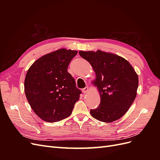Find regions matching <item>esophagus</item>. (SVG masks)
Instances as JSON below:
<instances>
[{"label":"esophagus","instance_id":"obj_1","mask_svg":"<svg viewBox=\"0 0 160 160\" xmlns=\"http://www.w3.org/2000/svg\"><path fill=\"white\" fill-rule=\"evenodd\" d=\"M88 91H89V88H88V87H85V88H83V93H84V94H85V93H88Z\"/></svg>","mask_w":160,"mask_h":160}]
</instances>
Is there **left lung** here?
<instances>
[{"instance_id": "obj_1", "label": "left lung", "mask_w": 160, "mask_h": 160, "mask_svg": "<svg viewBox=\"0 0 160 160\" xmlns=\"http://www.w3.org/2000/svg\"><path fill=\"white\" fill-rule=\"evenodd\" d=\"M79 52L93 67L96 75L94 85L101 96L99 105L90 110L91 115L100 122H115L125 114L135 99L137 73L127 60L113 53L100 50Z\"/></svg>"}]
</instances>
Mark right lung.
Segmentation results:
<instances>
[{
    "label": "right lung",
    "instance_id": "add662e5",
    "mask_svg": "<svg viewBox=\"0 0 160 160\" xmlns=\"http://www.w3.org/2000/svg\"><path fill=\"white\" fill-rule=\"evenodd\" d=\"M77 51L61 49L40 57L28 69L25 93L32 109L47 122H55L71 114L81 91L67 71Z\"/></svg>",
    "mask_w": 160,
    "mask_h": 160
}]
</instances>
